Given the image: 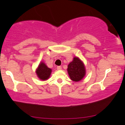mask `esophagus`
<instances>
[{"mask_svg": "<svg viewBox=\"0 0 125 125\" xmlns=\"http://www.w3.org/2000/svg\"><path fill=\"white\" fill-rule=\"evenodd\" d=\"M56 69H57L58 70H62V67L61 66H58Z\"/></svg>", "mask_w": 125, "mask_h": 125, "instance_id": "1", "label": "esophagus"}]
</instances>
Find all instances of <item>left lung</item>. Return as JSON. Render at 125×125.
I'll return each instance as SVG.
<instances>
[{
  "label": "left lung",
  "instance_id": "obj_1",
  "mask_svg": "<svg viewBox=\"0 0 125 125\" xmlns=\"http://www.w3.org/2000/svg\"><path fill=\"white\" fill-rule=\"evenodd\" d=\"M67 72L70 79L75 82L82 79L86 75L84 63L78 57H74L73 61L68 65Z\"/></svg>",
  "mask_w": 125,
  "mask_h": 125
}]
</instances>
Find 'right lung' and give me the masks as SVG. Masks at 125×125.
<instances>
[{
    "label": "right lung",
    "mask_w": 125,
    "mask_h": 125,
    "mask_svg": "<svg viewBox=\"0 0 125 125\" xmlns=\"http://www.w3.org/2000/svg\"><path fill=\"white\" fill-rule=\"evenodd\" d=\"M51 72H52L51 69L48 67L46 64L42 62L40 63L36 70V75L38 78L42 81H46L49 79Z\"/></svg>",
    "instance_id": "right-lung-1"
}]
</instances>
